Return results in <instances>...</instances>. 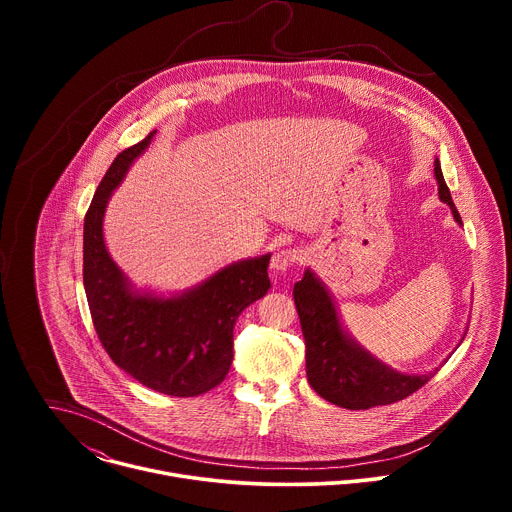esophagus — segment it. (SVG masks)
Masks as SVG:
<instances>
[{
	"mask_svg": "<svg viewBox=\"0 0 512 512\" xmlns=\"http://www.w3.org/2000/svg\"><path fill=\"white\" fill-rule=\"evenodd\" d=\"M302 259H304V257H302V251L291 249V247H279V249L273 253L271 267H273L275 271H287L289 267L300 265Z\"/></svg>",
	"mask_w": 512,
	"mask_h": 512,
	"instance_id": "1",
	"label": "esophagus"
}]
</instances>
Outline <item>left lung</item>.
Wrapping results in <instances>:
<instances>
[{"label": "left lung", "instance_id": "obj_1", "mask_svg": "<svg viewBox=\"0 0 512 512\" xmlns=\"http://www.w3.org/2000/svg\"><path fill=\"white\" fill-rule=\"evenodd\" d=\"M435 180L440 198L452 208L462 225L446 186L442 166L435 160ZM294 300L306 340V375L310 387L326 401L344 409H371L397 403L421 389L429 375H403L362 350L342 328L334 302L322 281L306 269L294 285Z\"/></svg>", "mask_w": 512, "mask_h": 512}]
</instances>
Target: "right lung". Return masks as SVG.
<instances>
[{"mask_svg": "<svg viewBox=\"0 0 512 512\" xmlns=\"http://www.w3.org/2000/svg\"><path fill=\"white\" fill-rule=\"evenodd\" d=\"M154 135L156 129L123 150L93 196L85 214L83 281L97 336L117 367L158 393L198 397L225 381L235 322L271 287V255L233 263L182 296L158 298L131 289L107 253L103 216L113 190Z\"/></svg>", "mask_w": 512, "mask_h": 512, "instance_id": "1", "label": "right lung"}]
</instances>
